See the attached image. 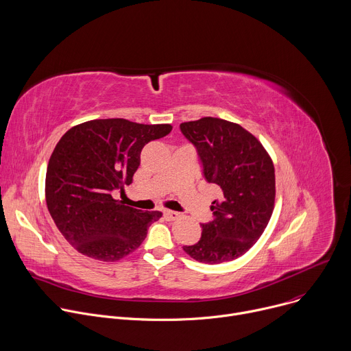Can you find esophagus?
Returning <instances> with one entry per match:
<instances>
[{
  "label": "esophagus",
  "mask_w": 351,
  "mask_h": 351,
  "mask_svg": "<svg viewBox=\"0 0 351 351\" xmlns=\"http://www.w3.org/2000/svg\"><path fill=\"white\" fill-rule=\"evenodd\" d=\"M164 217H165L168 221H175V219H178V218L180 217V214H179V213H176V211L165 210V211H164Z\"/></svg>",
  "instance_id": "34e87169"
}]
</instances>
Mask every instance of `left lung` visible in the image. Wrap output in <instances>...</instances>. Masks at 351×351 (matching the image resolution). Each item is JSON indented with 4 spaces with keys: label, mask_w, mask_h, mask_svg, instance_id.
Segmentation results:
<instances>
[{
    "label": "left lung",
    "mask_w": 351,
    "mask_h": 351,
    "mask_svg": "<svg viewBox=\"0 0 351 351\" xmlns=\"http://www.w3.org/2000/svg\"><path fill=\"white\" fill-rule=\"evenodd\" d=\"M194 145L202 173L221 189L214 219L202 223V239L183 245L194 260L221 264L243 256L263 234L275 203V169L263 144L237 123L202 118L180 123Z\"/></svg>",
    "instance_id": "left-lung-1"
}]
</instances>
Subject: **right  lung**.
I'll return each instance as SVG.
<instances>
[{"label":"right lung","instance_id":"1","mask_svg":"<svg viewBox=\"0 0 351 351\" xmlns=\"http://www.w3.org/2000/svg\"><path fill=\"white\" fill-rule=\"evenodd\" d=\"M172 130L128 119H94L69 129L45 175V202L62 236L79 253L118 261L143 243L160 211L136 210L112 197L133 182L143 147Z\"/></svg>","mask_w":351,"mask_h":351}]
</instances>
